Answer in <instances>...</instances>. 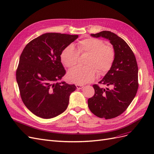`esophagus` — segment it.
I'll return each instance as SVG.
<instances>
[{
    "instance_id": "esophagus-1",
    "label": "esophagus",
    "mask_w": 154,
    "mask_h": 154,
    "mask_svg": "<svg viewBox=\"0 0 154 154\" xmlns=\"http://www.w3.org/2000/svg\"><path fill=\"white\" fill-rule=\"evenodd\" d=\"M75 86H76L77 89H78V90H80V89H82L84 87V86L81 85V84H76Z\"/></svg>"
}]
</instances>
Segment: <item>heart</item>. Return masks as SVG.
Here are the masks:
<instances>
[{"label": "heart", "mask_w": 154, "mask_h": 154, "mask_svg": "<svg viewBox=\"0 0 154 154\" xmlns=\"http://www.w3.org/2000/svg\"><path fill=\"white\" fill-rule=\"evenodd\" d=\"M79 53L88 54L85 67L77 66L68 72V79L72 82L83 84L93 81L98 73L105 75L112 66L115 51L110 45H105L100 39H84L77 44V50L73 45H68L61 54V61L68 68H72L77 63Z\"/></svg>", "instance_id": "b5f03b06"}]
</instances>
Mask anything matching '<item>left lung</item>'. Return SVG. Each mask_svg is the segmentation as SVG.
I'll return each mask as SVG.
<instances>
[{"label": "left lung", "instance_id": "1", "mask_svg": "<svg viewBox=\"0 0 154 154\" xmlns=\"http://www.w3.org/2000/svg\"><path fill=\"white\" fill-rule=\"evenodd\" d=\"M95 38L108 39L113 45L115 58L112 66L99 84H94V95L88 99V107L95 116L105 119L118 116L129 106L139 86L138 67L136 57L128 44L111 31L91 34Z\"/></svg>", "mask_w": 154, "mask_h": 154}]
</instances>
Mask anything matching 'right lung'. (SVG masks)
<instances>
[{"instance_id": "obj_1", "label": "right lung", "mask_w": 154, "mask_h": 154, "mask_svg": "<svg viewBox=\"0 0 154 154\" xmlns=\"http://www.w3.org/2000/svg\"><path fill=\"white\" fill-rule=\"evenodd\" d=\"M77 38L67 34H43L23 50L16 72L17 81L23 103L36 116L49 119L66 109L76 86L59 82L66 73L61 54Z\"/></svg>"}]
</instances>
